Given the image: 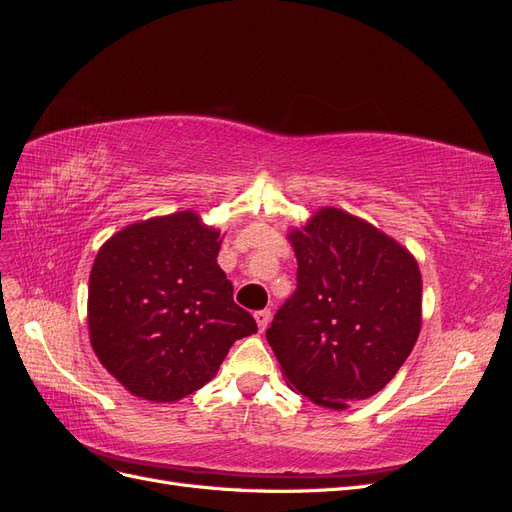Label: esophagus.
I'll use <instances>...</instances> for the list:
<instances>
[{
  "label": "esophagus",
  "mask_w": 512,
  "mask_h": 512,
  "mask_svg": "<svg viewBox=\"0 0 512 512\" xmlns=\"http://www.w3.org/2000/svg\"><path fill=\"white\" fill-rule=\"evenodd\" d=\"M254 318H256V322H258V329L265 331L269 320H271V309H258V312L254 314Z\"/></svg>",
  "instance_id": "obj_1"
}]
</instances>
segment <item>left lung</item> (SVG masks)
<instances>
[{
	"instance_id": "obj_1",
	"label": "left lung",
	"mask_w": 512,
	"mask_h": 512,
	"mask_svg": "<svg viewBox=\"0 0 512 512\" xmlns=\"http://www.w3.org/2000/svg\"><path fill=\"white\" fill-rule=\"evenodd\" d=\"M297 288L267 342L294 391L342 410L393 380L421 331L423 282L412 254L333 207L290 232Z\"/></svg>"
}]
</instances>
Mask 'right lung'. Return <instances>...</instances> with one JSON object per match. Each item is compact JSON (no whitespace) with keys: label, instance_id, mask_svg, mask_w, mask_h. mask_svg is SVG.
Here are the masks:
<instances>
[{"label":"right lung","instance_id":"add662e5","mask_svg":"<svg viewBox=\"0 0 512 512\" xmlns=\"http://www.w3.org/2000/svg\"><path fill=\"white\" fill-rule=\"evenodd\" d=\"M220 232L192 211L119 230L89 275V339L126 389L156 404L205 386L230 346L258 331L218 265Z\"/></svg>","mask_w":512,"mask_h":512}]
</instances>
